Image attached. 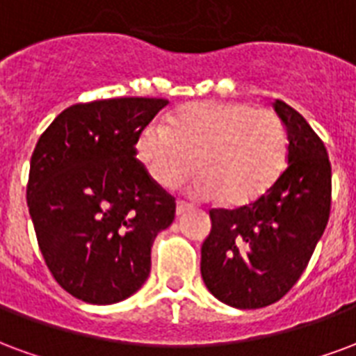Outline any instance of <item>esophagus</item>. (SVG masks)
I'll use <instances>...</instances> for the list:
<instances>
[{
	"mask_svg": "<svg viewBox=\"0 0 356 356\" xmlns=\"http://www.w3.org/2000/svg\"><path fill=\"white\" fill-rule=\"evenodd\" d=\"M188 210H191V204L184 203V201H178V203H176V216H181V214L188 212Z\"/></svg>",
	"mask_w": 356,
	"mask_h": 356,
	"instance_id": "1",
	"label": "esophagus"
}]
</instances>
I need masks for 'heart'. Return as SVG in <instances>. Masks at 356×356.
<instances>
[{
	"label": "heart",
	"instance_id": "obj_1",
	"mask_svg": "<svg viewBox=\"0 0 356 356\" xmlns=\"http://www.w3.org/2000/svg\"><path fill=\"white\" fill-rule=\"evenodd\" d=\"M134 153L157 186L176 188L193 175L191 191L227 209L256 203L279 181L288 161L281 118L245 102L203 100L176 110L165 124H146Z\"/></svg>",
	"mask_w": 356,
	"mask_h": 356
}]
</instances>
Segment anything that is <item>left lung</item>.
Listing matches in <instances>:
<instances>
[{"mask_svg": "<svg viewBox=\"0 0 356 356\" xmlns=\"http://www.w3.org/2000/svg\"><path fill=\"white\" fill-rule=\"evenodd\" d=\"M273 110L288 134V167L266 195L235 210H210L201 246L209 292L237 309L279 302L309 264L330 216L332 168L323 140L288 104Z\"/></svg>", "mask_w": 356, "mask_h": 356, "instance_id": "left-lung-1", "label": "left lung"}]
</instances>
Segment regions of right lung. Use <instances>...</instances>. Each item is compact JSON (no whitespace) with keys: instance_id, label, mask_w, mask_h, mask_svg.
I'll return each instance as SVG.
<instances>
[{"instance_id":"add662e5","label":"right lung","mask_w":356,"mask_h":356,"mask_svg":"<svg viewBox=\"0 0 356 356\" xmlns=\"http://www.w3.org/2000/svg\"><path fill=\"white\" fill-rule=\"evenodd\" d=\"M167 104H75L38 140L28 209L49 271L77 300L123 302L149 277L153 241L172 224L176 203L140 165L134 140Z\"/></svg>"}]
</instances>
